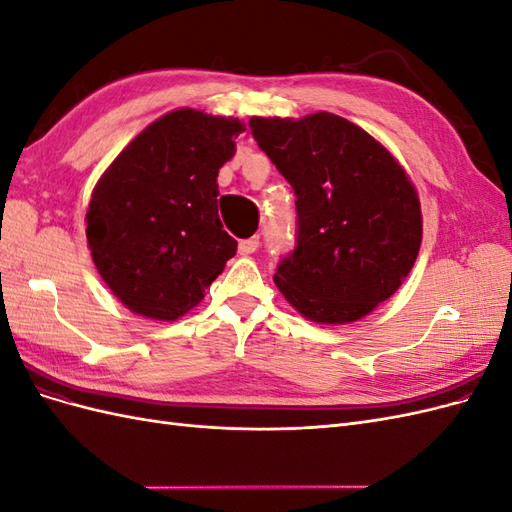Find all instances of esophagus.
<instances>
[{
	"instance_id": "34e87169",
	"label": "esophagus",
	"mask_w": 512,
	"mask_h": 512,
	"mask_svg": "<svg viewBox=\"0 0 512 512\" xmlns=\"http://www.w3.org/2000/svg\"><path fill=\"white\" fill-rule=\"evenodd\" d=\"M258 245H260V239H258V237L243 239V241L239 243V252H241V254H254V252L258 250Z\"/></svg>"
}]
</instances>
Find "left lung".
I'll list each match as a JSON object with an SVG mask.
<instances>
[{
	"mask_svg": "<svg viewBox=\"0 0 512 512\" xmlns=\"http://www.w3.org/2000/svg\"><path fill=\"white\" fill-rule=\"evenodd\" d=\"M250 130L297 196V245L277 265L275 286L312 322L346 324L374 312L406 280L423 239L406 170L333 113L252 117Z\"/></svg>",
	"mask_w": 512,
	"mask_h": 512,
	"instance_id": "8db88e82",
	"label": "left lung"
}]
</instances>
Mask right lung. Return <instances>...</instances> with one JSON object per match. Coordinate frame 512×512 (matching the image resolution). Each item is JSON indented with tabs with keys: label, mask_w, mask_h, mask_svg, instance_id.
Listing matches in <instances>:
<instances>
[{
	"label": "right lung",
	"mask_w": 512,
	"mask_h": 512,
	"mask_svg": "<svg viewBox=\"0 0 512 512\" xmlns=\"http://www.w3.org/2000/svg\"><path fill=\"white\" fill-rule=\"evenodd\" d=\"M245 126L177 108L123 149L94 188L87 243L106 286L130 312L177 320L205 299L237 241L218 215V173Z\"/></svg>",
	"instance_id": "right-lung-1"
}]
</instances>
